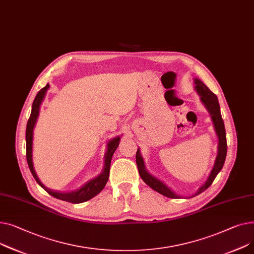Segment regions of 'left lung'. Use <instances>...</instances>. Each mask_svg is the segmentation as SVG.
<instances>
[{
  "label": "left lung",
  "instance_id": "obj_1",
  "mask_svg": "<svg viewBox=\"0 0 254 254\" xmlns=\"http://www.w3.org/2000/svg\"><path fill=\"white\" fill-rule=\"evenodd\" d=\"M193 82H195V90L199 94L201 102L204 104V107L206 108V110L208 111V113H209V115L211 117V121L213 123V127H214L215 133H216L217 138H218V145H217V156H216L213 168H212L209 176H208L207 181L203 184V186H201L198 189V190L196 191V193H193L191 197L199 195V193L203 192L206 189H208L211 186V184L215 180L216 175L221 170L223 164H225L226 157H227V147H228L225 124H223V120L221 118L220 108H219V103H218V99H217L216 95L213 92H211L210 89L208 88L200 79L195 78L193 79ZM135 158H136V164L138 167L139 175L142 178V181L148 187L152 188L154 190L158 191L159 193H161V195L171 198V199H178L182 197L180 195H177L175 191H173L163 182L158 180L157 177H155L154 175L147 172L139 148H137Z\"/></svg>",
  "mask_w": 254,
  "mask_h": 254
}]
</instances>
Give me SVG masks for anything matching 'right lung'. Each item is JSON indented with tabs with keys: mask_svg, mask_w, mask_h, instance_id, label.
Instances as JSON below:
<instances>
[{
	"mask_svg": "<svg viewBox=\"0 0 254 254\" xmlns=\"http://www.w3.org/2000/svg\"><path fill=\"white\" fill-rule=\"evenodd\" d=\"M49 84H47L44 88H42L41 90L38 92L34 102H33V107H32V113L31 116H29L28 122L26 125V132H25V141H26V160L29 170H31L33 176L35 177L36 182L46 190L49 195L52 197L66 201L69 203L73 204H79L86 202L88 200L92 199L96 195L103 190V188L106 187L108 181H109V176H110V167H111V161L113 158V155L115 151L117 150V147L120 143L121 136H117L109 140L108 146H107V152L106 155H104V166L100 174H98L96 177L92 178V180L88 181L85 185H83L80 189L76 190H71V191H58V190H53L48 189L47 187H45L41 181L39 180V177L35 171L34 168V163H33V138H34V128L36 126L39 113H40V108L41 104L45 98V95H46V92L49 89Z\"/></svg>",
	"mask_w": 254,
	"mask_h": 254,
	"instance_id": "add662e5",
	"label": "right lung"
}]
</instances>
